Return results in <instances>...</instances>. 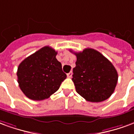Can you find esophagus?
<instances>
[{
    "mask_svg": "<svg viewBox=\"0 0 134 134\" xmlns=\"http://www.w3.org/2000/svg\"><path fill=\"white\" fill-rule=\"evenodd\" d=\"M72 76V72H69L68 74H67V77L68 78H71Z\"/></svg>",
    "mask_w": 134,
    "mask_h": 134,
    "instance_id": "esophagus-1",
    "label": "esophagus"
}]
</instances>
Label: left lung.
<instances>
[{
  "mask_svg": "<svg viewBox=\"0 0 134 134\" xmlns=\"http://www.w3.org/2000/svg\"><path fill=\"white\" fill-rule=\"evenodd\" d=\"M71 52L77 58L72 78L76 92L90 102H100L109 98L118 81V73L114 65L93 48Z\"/></svg>",
  "mask_w": 134,
  "mask_h": 134,
  "instance_id": "obj_1",
  "label": "left lung"
}]
</instances>
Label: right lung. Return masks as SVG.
Returning <instances> with one entry per match:
<instances>
[{"mask_svg": "<svg viewBox=\"0 0 134 134\" xmlns=\"http://www.w3.org/2000/svg\"><path fill=\"white\" fill-rule=\"evenodd\" d=\"M56 55L57 52L53 48L45 46L19 64L18 83L28 98L41 100L49 98L66 79Z\"/></svg>", "mask_w": 134, "mask_h": 134, "instance_id": "add662e5", "label": "right lung"}]
</instances>
